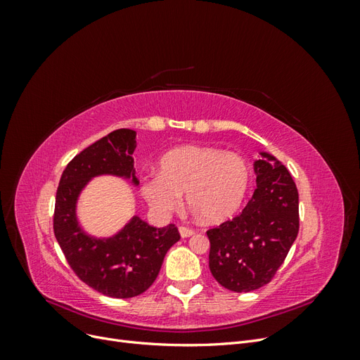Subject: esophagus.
Here are the masks:
<instances>
[{
  "instance_id": "obj_1",
  "label": "esophagus",
  "mask_w": 360,
  "mask_h": 360,
  "mask_svg": "<svg viewBox=\"0 0 360 360\" xmlns=\"http://www.w3.org/2000/svg\"><path fill=\"white\" fill-rule=\"evenodd\" d=\"M179 233L181 237H191L195 234V231L192 230V228H188V226H180L179 228Z\"/></svg>"
}]
</instances>
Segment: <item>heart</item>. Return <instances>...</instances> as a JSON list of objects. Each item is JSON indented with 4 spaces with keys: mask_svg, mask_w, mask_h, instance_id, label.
Listing matches in <instances>:
<instances>
[{
    "mask_svg": "<svg viewBox=\"0 0 360 360\" xmlns=\"http://www.w3.org/2000/svg\"><path fill=\"white\" fill-rule=\"evenodd\" d=\"M250 181L243 156L202 146L174 148L159 160V174L141 181V193L155 212L176 210L181 193L207 224H221L242 205Z\"/></svg>",
    "mask_w": 360,
    "mask_h": 360,
    "instance_id": "heart-1",
    "label": "heart"
}]
</instances>
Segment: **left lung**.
Wrapping results in <instances>:
<instances>
[{"label":"left lung","instance_id":"1","mask_svg":"<svg viewBox=\"0 0 360 360\" xmlns=\"http://www.w3.org/2000/svg\"><path fill=\"white\" fill-rule=\"evenodd\" d=\"M259 155L254 162L257 189L243 212L207 231L212 275L236 292L269 284L299 233L296 183L275 156Z\"/></svg>","mask_w":360,"mask_h":360}]
</instances>
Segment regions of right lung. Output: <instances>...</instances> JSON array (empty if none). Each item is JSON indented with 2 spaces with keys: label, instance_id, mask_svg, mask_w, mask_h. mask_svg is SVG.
I'll use <instances>...</instances> for the list:
<instances>
[{
  "label": "right lung",
  "instance_id": "right-lung-1",
  "mask_svg": "<svg viewBox=\"0 0 360 360\" xmlns=\"http://www.w3.org/2000/svg\"><path fill=\"white\" fill-rule=\"evenodd\" d=\"M136 132L118 129L76 155L63 171L56 197L53 233L69 266L93 290L115 299L144 292L159 275L168 249L180 240L176 225L151 226L135 214L110 237L85 233L78 200L94 177L114 176L138 186L134 168Z\"/></svg>",
  "mask_w": 360,
  "mask_h": 360
}]
</instances>
